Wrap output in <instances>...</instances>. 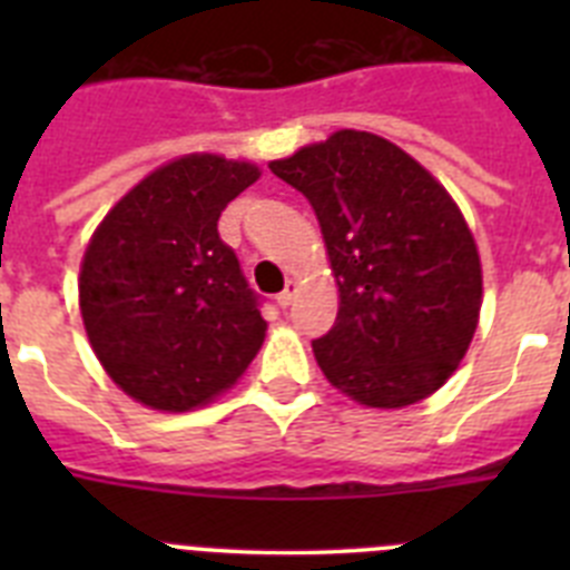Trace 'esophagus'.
Masks as SVG:
<instances>
[{
  "instance_id": "esophagus-1",
  "label": "esophagus",
  "mask_w": 570,
  "mask_h": 570,
  "mask_svg": "<svg viewBox=\"0 0 570 570\" xmlns=\"http://www.w3.org/2000/svg\"><path fill=\"white\" fill-rule=\"evenodd\" d=\"M296 296V282L288 279V285H285V291H282L279 296H276V302H279V308H288L291 302H294Z\"/></svg>"
}]
</instances>
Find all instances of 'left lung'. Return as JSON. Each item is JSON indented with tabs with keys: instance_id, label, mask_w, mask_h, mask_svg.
<instances>
[{
	"instance_id": "1",
	"label": "left lung",
	"mask_w": 570,
	"mask_h": 570,
	"mask_svg": "<svg viewBox=\"0 0 570 570\" xmlns=\"http://www.w3.org/2000/svg\"><path fill=\"white\" fill-rule=\"evenodd\" d=\"M271 170L311 203L340 285L334 328L314 340L322 374L367 407L434 394L482 305L476 242L451 194L367 130H336Z\"/></svg>"
}]
</instances>
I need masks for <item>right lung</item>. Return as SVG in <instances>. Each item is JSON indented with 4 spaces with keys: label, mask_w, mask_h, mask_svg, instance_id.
I'll use <instances>...</instances> for the list:
<instances>
[{
    "label": "right lung",
    "mask_w": 570,
    "mask_h": 570,
    "mask_svg": "<svg viewBox=\"0 0 570 570\" xmlns=\"http://www.w3.org/2000/svg\"><path fill=\"white\" fill-rule=\"evenodd\" d=\"M259 168L188 154L156 168L108 210L79 271L90 347L110 380L142 405L183 414L228 391L268 322L219 214Z\"/></svg>",
    "instance_id": "obj_1"
}]
</instances>
